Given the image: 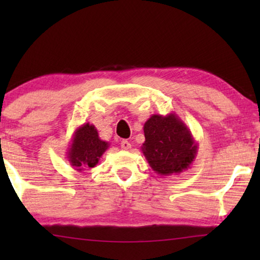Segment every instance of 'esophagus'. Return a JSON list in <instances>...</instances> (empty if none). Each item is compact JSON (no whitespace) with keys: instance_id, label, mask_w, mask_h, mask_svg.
<instances>
[{"instance_id":"esophagus-1","label":"esophagus","mask_w":260,"mask_h":260,"mask_svg":"<svg viewBox=\"0 0 260 260\" xmlns=\"http://www.w3.org/2000/svg\"><path fill=\"white\" fill-rule=\"evenodd\" d=\"M120 147H122L123 150H129V149H131V144L127 141H122L120 142Z\"/></svg>"}]
</instances>
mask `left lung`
Listing matches in <instances>:
<instances>
[{"mask_svg": "<svg viewBox=\"0 0 260 260\" xmlns=\"http://www.w3.org/2000/svg\"><path fill=\"white\" fill-rule=\"evenodd\" d=\"M143 130L145 141L141 150L155 173L169 176L190 168L197 157L198 143L176 113L151 115Z\"/></svg>", "mask_w": 260, "mask_h": 260, "instance_id": "obj_1", "label": "left lung"}]
</instances>
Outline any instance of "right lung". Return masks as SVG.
I'll return each instance as SVG.
<instances>
[{"label":"right lung","mask_w":260,"mask_h":260,"mask_svg":"<svg viewBox=\"0 0 260 260\" xmlns=\"http://www.w3.org/2000/svg\"><path fill=\"white\" fill-rule=\"evenodd\" d=\"M109 147V142L99 138L98 130L93 124L85 123L74 131L67 149V159L78 172L93 168Z\"/></svg>","instance_id":"1"}]
</instances>
